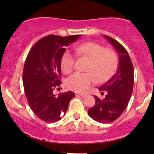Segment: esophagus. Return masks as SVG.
I'll list each match as a JSON object with an SVG mask.
<instances>
[{"label": "esophagus", "instance_id": "obj_1", "mask_svg": "<svg viewBox=\"0 0 154 154\" xmlns=\"http://www.w3.org/2000/svg\"><path fill=\"white\" fill-rule=\"evenodd\" d=\"M79 94V95H80V96H81L82 97H86V94Z\"/></svg>", "mask_w": 154, "mask_h": 154}]
</instances>
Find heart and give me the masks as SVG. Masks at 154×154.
<instances>
[{
  "label": "heart",
  "instance_id": "heart-1",
  "mask_svg": "<svg viewBox=\"0 0 154 154\" xmlns=\"http://www.w3.org/2000/svg\"><path fill=\"white\" fill-rule=\"evenodd\" d=\"M75 52L79 56L89 60L87 67L88 73L76 72L66 80L69 89L77 92H86L91 85L97 81L103 82L109 79L117 69L119 58L114 51L104 49L100 44L86 42L75 47ZM75 59L69 51L63 54L61 59V68L65 74H69L74 68Z\"/></svg>",
  "mask_w": 154,
  "mask_h": 154
}]
</instances>
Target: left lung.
Listing matches in <instances>:
<instances>
[{"label": "left lung", "mask_w": 154, "mask_h": 154, "mask_svg": "<svg viewBox=\"0 0 154 154\" xmlns=\"http://www.w3.org/2000/svg\"><path fill=\"white\" fill-rule=\"evenodd\" d=\"M119 57L117 72L98 89L107 94L103 100L94 97L95 104L88 110V116L100 123H110L118 119L127 108L134 83V70L126 49L114 38L104 35Z\"/></svg>", "instance_id": "obj_1"}]
</instances>
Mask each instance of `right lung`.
Segmentation results:
<instances>
[{"label": "right lung", "instance_id": "right-lung-1", "mask_svg": "<svg viewBox=\"0 0 154 154\" xmlns=\"http://www.w3.org/2000/svg\"><path fill=\"white\" fill-rule=\"evenodd\" d=\"M80 35H48L38 40L29 51L23 70V84L29 107L35 116L48 123L62 119L75 94L72 91L54 95L60 86L61 59L66 48Z\"/></svg>", "mask_w": 154, "mask_h": 154}]
</instances>
